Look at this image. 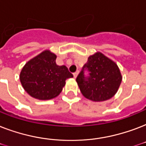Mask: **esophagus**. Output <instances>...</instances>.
Masks as SVG:
<instances>
[{"instance_id":"34e87169","label":"esophagus","mask_w":146,"mask_h":146,"mask_svg":"<svg viewBox=\"0 0 146 146\" xmlns=\"http://www.w3.org/2000/svg\"><path fill=\"white\" fill-rule=\"evenodd\" d=\"M78 74H79V70H77L76 72H75V73H73V76H74V78H76V76H78Z\"/></svg>"}]
</instances>
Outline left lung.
<instances>
[{
	"instance_id": "8db88e82",
	"label": "left lung",
	"mask_w": 146,
	"mask_h": 146,
	"mask_svg": "<svg viewBox=\"0 0 146 146\" xmlns=\"http://www.w3.org/2000/svg\"><path fill=\"white\" fill-rule=\"evenodd\" d=\"M90 72L85 78L84 70ZM122 75L115 62L101 52L88 57L87 63L78 75L76 82L81 93L92 102H104L113 97L120 87Z\"/></svg>"
}]
</instances>
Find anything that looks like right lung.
I'll use <instances>...</instances> for the list:
<instances>
[{
  "label": "right lung",
  "mask_w": 146,
  "mask_h": 146,
  "mask_svg": "<svg viewBox=\"0 0 146 146\" xmlns=\"http://www.w3.org/2000/svg\"><path fill=\"white\" fill-rule=\"evenodd\" d=\"M57 56L45 50L26 63L19 74L25 91L34 98L50 100L60 95L66 80L73 77L66 66L56 64Z\"/></svg>",
  "instance_id": "1"
}]
</instances>
